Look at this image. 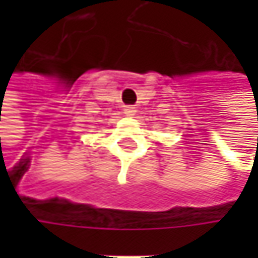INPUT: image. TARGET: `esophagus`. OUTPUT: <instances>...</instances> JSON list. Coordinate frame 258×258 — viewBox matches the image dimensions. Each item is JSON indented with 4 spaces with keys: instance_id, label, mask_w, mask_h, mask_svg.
Segmentation results:
<instances>
[{
    "instance_id": "obj_1",
    "label": "esophagus",
    "mask_w": 258,
    "mask_h": 258,
    "mask_svg": "<svg viewBox=\"0 0 258 258\" xmlns=\"http://www.w3.org/2000/svg\"><path fill=\"white\" fill-rule=\"evenodd\" d=\"M124 113H125L127 116H134V115H136V107H133V106H125V107H124Z\"/></svg>"
}]
</instances>
